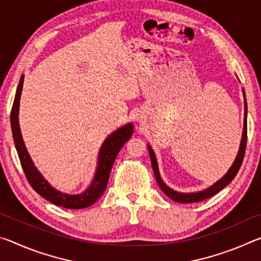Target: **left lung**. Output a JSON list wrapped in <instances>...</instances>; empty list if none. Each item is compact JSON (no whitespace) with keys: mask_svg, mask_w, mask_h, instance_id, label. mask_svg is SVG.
I'll return each mask as SVG.
<instances>
[{"mask_svg":"<svg viewBox=\"0 0 261 261\" xmlns=\"http://www.w3.org/2000/svg\"><path fill=\"white\" fill-rule=\"evenodd\" d=\"M243 94H244L245 98V92L243 90ZM245 117H244V130H243V138L241 141V146H240V151H238L237 158L233 165L231 166L230 169H229L228 173L226 174L224 177L218 180L213 187H211L210 189L205 190V191L201 192H194V193H180V192H176L174 190H171L170 188H168L167 185L163 183V180L160 177V174H159V168H158V162L155 155H154L153 149L151 146H148V152H149V156H151V161H152V167H153V171L154 175H155L156 182L159 184V187L162 190L167 197H169L171 200H174L176 202H180V204H191V202H198V201H202L205 199H208V198L213 197L214 194L220 192L223 188H226L227 185L231 182V180L235 178V176L237 175L238 170L242 166L243 159H244L245 155V149H246V141H247V122H246V100H245Z\"/></svg>","mask_w":261,"mask_h":261,"instance_id":"obj_1","label":"left lung"}]
</instances>
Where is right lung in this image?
I'll return each mask as SVG.
<instances>
[{
	"label": "right lung",
	"mask_w": 261,
	"mask_h": 261,
	"mask_svg": "<svg viewBox=\"0 0 261 261\" xmlns=\"http://www.w3.org/2000/svg\"><path fill=\"white\" fill-rule=\"evenodd\" d=\"M24 76L20 77V82L17 87V92L15 95L14 105L11 108L10 122H11V130L12 137H14L15 146L18 153L21 168H23L26 178H28L31 187L37 193L40 194L41 197L45 198L51 204L57 206L64 207L69 210H82L86 207L93 205L94 202L102 196L106 188H107L110 170L114 165L115 159H116L118 152L122 148L127 140L130 139L134 132V126L132 124H126L125 126L121 127L114 134L110 135L102 144V147L99 153V166L96 169L95 177L92 182L91 187L88 188L85 192L82 194H76V196H69V194L61 193L53 189L46 179H43L42 176L39 174L37 168L33 166V162L29 156V153L26 151L23 138H21L19 124H18V110H19V99L23 90Z\"/></svg>",
	"instance_id": "add662e5"
}]
</instances>
